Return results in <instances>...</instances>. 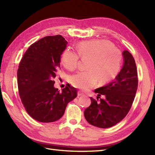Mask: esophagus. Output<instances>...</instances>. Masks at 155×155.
Instances as JSON below:
<instances>
[{"label":"esophagus","mask_w":155,"mask_h":155,"mask_svg":"<svg viewBox=\"0 0 155 155\" xmlns=\"http://www.w3.org/2000/svg\"><path fill=\"white\" fill-rule=\"evenodd\" d=\"M84 93H82L81 91H78V96H83Z\"/></svg>","instance_id":"34e87169"}]
</instances>
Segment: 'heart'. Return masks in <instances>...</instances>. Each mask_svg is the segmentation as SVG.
Returning <instances> with one entry per match:
<instances>
[{
  "instance_id": "b5f03b06",
  "label": "heart",
  "mask_w": 155,
  "mask_h": 155,
  "mask_svg": "<svg viewBox=\"0 0 155 155\" xmlns=\"http://www.w3.org/2000/svg\"><path fill=\"white\" fill-rule=\"evenodd\" d=\"M77 52L67 49L61 55V62L66 69H77L81 58H89L88 69L79 71L70 78L71 84L77 88L86 91L94 86L100 79L106 83L116 77L120 71L122 55L112 43L104 39L81 42L77 46Z\"/></svg>"
}]
</instances>
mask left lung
Returning a JSON list of instances; mask_svg holds the SVG:
<instances>
[{
  "mask_svg": "<svg viewBox=\"0 0 155 155\" xmlns=\"http://www.w3.org/2000/svg\"><path fill=\"white\" fill-rule=\"evenodd\" d=\"M124 66L116 79L96 89L97 100L91 98V104L84 110V117L90 124L100 128L114 126L127 116L135 96L138 77L135 61L127 50L123 51ZM104 95V98H100Z\"/></svg>",
  "mask_w": 155,
  "mask_h": 155,
  "instance_id": "8db88e82",
  "label": "left lung"
}]
</instances>
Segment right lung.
I'll list each match as a JSON object with an SVG mask.
<instances>
[{"instance_id": "right-lung-1", "label": "right lung", "mask_w": 155, "mask_h": 155, "mask_svg": "<svg viewBox=\"0 0 155 155\" xmlns=\"http://www.w3.org/2000/svg\"><path fill=\"white\" fill-rule=\"evenodd\" d=\"M67 45L61 35L44 37L29 47L19 64L17 78L21 101L38 121L59 120L68 103L77 96V89L69 84L62 92L54 87L53 78Z\"/></svg>"}]
</instances>
